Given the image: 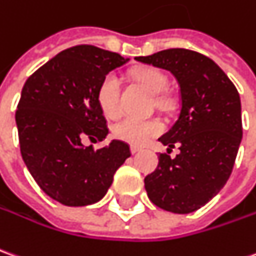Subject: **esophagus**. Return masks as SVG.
<instances>
[{"mask_svg": "<svg viewBox=\"0 0 256 256\" xmlns=\"http://www.w3.org/2000/svg\"><path fill=\"white\" fill-rule=\"evenodd\" d=\"M141 150V146H130V151H132V154H137V152H140Z\"/></svg>", "mask_w": 256, "mask_h": 256, "instance_id": "obj_1", "label": "esophagus"}]
</instances>
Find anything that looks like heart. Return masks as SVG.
I'll return each mask as SVG.
<instances>
[{"label": "heart", "mask_w": 256, "mask_h": 256, "mask_svg": "<svg viewBox=\"0 0 256 256\" xmlns=\"http://www.w3.org/2000/svg\"><path fill=\"white\" fill-rule=\"evenodd\" d=\"M134 78L146 86L154 96H159L168 87V78L162 72L154 68H141L134 72ZM119 92L120 82L115 73H108L102 78L97 91V101L102 114L114 118L119 112ZM158 105H165L162 98H158ZM162 132V124L156 120H138L133 118H124L114 124L112 134L118 140L141 146L151 137Z\"/></svg>", "instance_id": "heart-1"}]
</instances>
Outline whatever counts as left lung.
<instances>
[{"instance_id": "8db88e82", "label": "left lung", "mask_w": 256, "mask_h": 256, "mask_svg": "<svg viewBox=\"0 0 256 256\" xmlns=\"http://www.w3.org/2000/svg\"><path fill=\"white\" fill-rule=\"evenodd\" d=\"M138 62L176 78L182 108L178 120L159 141L180 154H159L156 170L144 178L151 202L173 214H190L223 188L242 138L241 101L228 74L202 54L170 48Z\"/></svg>"}]
</instances>
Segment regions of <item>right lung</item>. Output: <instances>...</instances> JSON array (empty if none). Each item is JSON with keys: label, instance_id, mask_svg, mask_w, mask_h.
Returning a JSON list of instances; mask_svg holds the SVG:
<instances>
[{"label": "right lung", "instance_id": "1", "mask_svg": "<svg viewBox=\"0 0 256 256\" xmlns=\"http://www.w3.org/2000/svg\"><path fill=\"white\" fill-rule=\"evenodd\" d=\"M128 58L94 46L68 48L36 70L23 86L16 110L20 154L36 183L66 206L102 200L118 168L132 155L126 142L104 148L106 120L97 101L102 78Z\"/></svg>", "mask_w": 256, "mask_h": 256}]
</instances>
